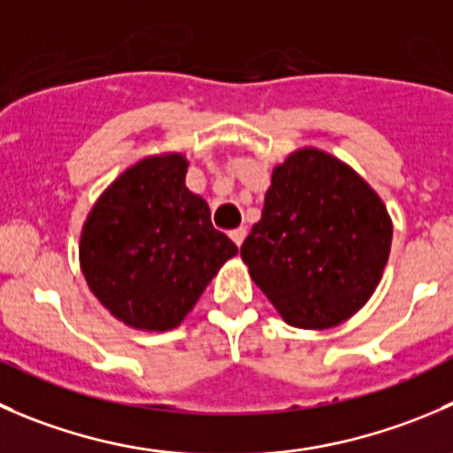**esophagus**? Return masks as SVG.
Returning a JSON list of instances; mask_svg holds the SVG:
<instances>
[{
    "instance_id": "esophagus-1",
    "label": "esophagus",
    "mask_w": 453,
    "mask_h": 453,
    "mask_svg": "<svg viewBox=\"0 0 453 453\" xmlns=\"http://www.w3.org/2000/svg\"><path fill=\"white\" fill-rule=\"evenodd\" d=\"M245 234H248V230H245V227H236V230L230 232V239L234 241L236 245H241L245 241Z\"/></svg>"
}]
</instances>
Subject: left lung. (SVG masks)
Wrapping results in <instances>:
<instances>
[{
	"label": "left lung",
	"mask_w": 453,
	"mask_h": 453,
	"mask_svg": "<svg viewBox=\"0 0 453 453\" xmlns=\"http://www.w3.org/2000/svg\"><path fill=\"white\" fill-rule=\"evenodd\" d=\"M389 248L392 219L374 188L329 152L301 148L272 170L241 258L285 323L327 329L370 301Z\"/></svg>",
	"instance_id": "left-lung-1"
}]
</instances>
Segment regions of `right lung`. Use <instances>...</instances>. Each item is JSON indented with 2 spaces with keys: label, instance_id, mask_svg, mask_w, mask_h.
<instances>
[{
  "label": "right lung",
  "instance_id": "right-lung-1",
  "mask_svg": "<svg viewBox=\"0 0 453 453\" xmlns=\"http://www.w3.org/2000/svg\"><path fill=\"white\" fill-rule=\"evenodd\" d=\"M186 173L181 152L146 157L105 188L83 221L79 265L88 288L128 327L181 325L239 252L214 230L205 199L186 188Z\"/></svg>",
  "mask_w": 453,
  "mask_h": 453
}]
</instances>
